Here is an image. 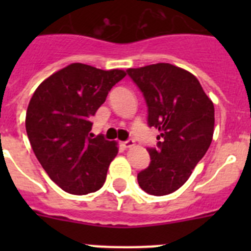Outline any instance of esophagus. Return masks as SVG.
Instances as JSON below:
<instances>
[{"instance_id": "obj_1", "label": "esophagus", "mask_w": 251, "mask_h": 251, "mask_svg": "<svg viewBox=\"0 0 251 251\" xmlns=\"http://www.w3.org/2000/svg\"><path fill=\"white\" fill-rule=\"evenodd\" d=\"M122 146H123L124 148H130V147H133V146H134V139L129 138V139H127V141L122 142Z\"/></svg>"}]
</instances>
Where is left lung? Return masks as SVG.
I'll return each instance as SVG.
<instances>
[{
	"mask_svg": "<svg viewBox=\"0 0 251 251\" xmlns=\"http://www.w3.org/2000/svg\"><path fill=\"white\" fill-rule=\"evenodd\" d=\"M147 104V123L159 130L151 163L137 176L143 191L163 196L178 190L211 145L214 104L191 73L167 63L128 69Z\"/></svg>",
	"mask_w": 251,
	"mask_h": 251,
	"instance_id": "obj_1",
	"label": "left lung"
}]
</instances>
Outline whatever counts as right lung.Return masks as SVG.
Instances as JSON below:
<instances>
[{
  "instance_id": "right-lung-1",
  "label": "right lung",
  "mask_w": 251,
  "mask_h": 251,
  "mask_svg": "<svg viewBox=\"0 0 251 251\" xmlns=\"http://www.w3.org/2000/svg\"><path fill=\"white\" fill-rule=\"evenodd\" d=\"M123 70H101L70 64L35 90L26 112L28 141L46 174L73 195H86L103 186L117 153V143L94 137L90 118L105 101Z\"/></svg>"
}]
</instances>
